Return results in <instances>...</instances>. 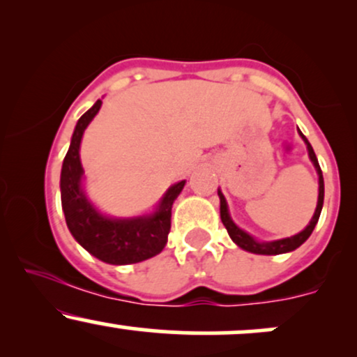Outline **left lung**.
I'll list each match as a JSON object with an SVG mask.
<instances>
[{
    "label": "left lung",
    "instance_id": "obj_1",
    "mask_svg": "<svg viewBox=\"0 0 357 357\" xmlns=\"http://www.w3.org/2000/svg\"><path fill=\"white\" fill-rule=\"evenodd\" d=\"M301 136L305 141L307 149H309L310 161L314 162L315 169H317V174H319V199H317V208H315V213H314L312 220H310V223L307 225L305 230L301 231L296 236H290V238L277 240V241H268V243H260V241L253 240L252 236L248 235V233H245L243 230H240V228L236 227L235 223H233L231 218H230V215H228L227 202H225V198H223V195H221V191H218V195H220V215H221V221H223V225H225V228H227L228 235L231 236V240L235 241V243L238 245L240 248L247 250V252H252V253H258V255H278V253L292 252V250L298 248L302 243H304L307 238H309L310 233L314 231L315 225H317V221H319V216H321L322 204H324V178H322L321 166H319L317 158H315V153H314L312 146H310V142L307 141V137L304 136V134L301 132Z\"/></svg>",
    "mask_w": 357,
    "mask_h": 357
}]
</instances>
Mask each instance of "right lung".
I'll return each mask as SVG.
<instances>
[{"instance_id":"1","label":"right lung","mask_w":357,"mask_h":357,"mask_svg":"<svg viewBox=\"0 0 357 357\" xmlns=\"http://www.w3.org/2000/svg\"><path fill=\"white\" fill-rule=\"evenodd\" d=\"M100 105L102 100H97L79 119L73 130L70 147L61 166V208L73 238L89 253L105 264H137L158 255L166 247L167 233L171 230V208L181 192L184 181H179L167 190L153 216L132 220H110L107 216H102L89 203L80 188L84 169L79 154L85 127L99 112Z\"/></svg>"}]
</instances>
